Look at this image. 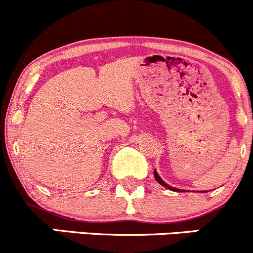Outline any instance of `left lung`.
Instances as JSON below:
<instances>
[{"label":"left lung","instance_id":"left-lung-1","mask_svg":"<svg viewBox=\"0 0 253 253\" xmlns=\"http://www.w3.org/2000/svg\"><path fill=\"white\" fill-rule=\"evenodd\" d=\"M154 177H155V180H157L158 182L160 183V185L164 186V187H167V188H169V190L175 191V192H182V191H185V190H180V188H175V187H172V186H169V185H168V183L165 182V181H163V178L160 177L159 174H158L157 170H154ZM202 192H208V191H202Z\"/></svg>","mask_w":253,"mask_h":253}]
</instances>
